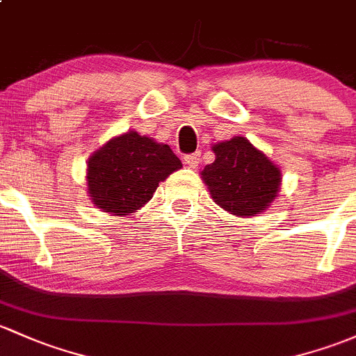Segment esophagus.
Listing matches in <instances>:
<instances>
[{
	"mask_svg": "<svg viewBox=\"0 0 356 356\" xmlns=\"http://www.w3.org/2000/svg\"><path fill=\"white\" fill-rule=\"evenodd\" d=\"M183 163L188 168H197L198 163H200V152H193V154H186L183 158Z\"/></svg>",
	"mask_w": 356,
	"mask_h": 356,
	"instance_id": "1",
	"label": "esophagus"
}]
</instances>
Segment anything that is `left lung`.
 Listing matches in <instances>:
<instances>
[{"instance_id":"obj_1","label":"left lung","mask_w":356,"mask_h":356,"mask_svg":"<svg viewBox=\"0 0 356 356\" xmlns=\"http://www.w3.org/2000/svg\"><path fill=\"white\" fill-rule=\"evenodd\" d=\"M212 151L216 161L200 171L212 200L238 217L265 212L280 192V168L243 136L213 144Z\"/></svg>"}]
</instances>
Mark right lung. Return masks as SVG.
Segmentation results:
<instances>
[{"label": "right lung", "mask_w": 356, "mask_h": 356, "mask_svg": "<svg viewBox=\"0 0 356 356\" xmlns=\"http://www.w3.org/2000/svg\"><path fill=\"white\" fill-rule=\"evenodd\" d=\"M179 168L181 161L168 144L129 131L106 140L88 158V197L102 212L132 216Z\"/></svg>", "instance_id": "right-lung-1"}]
</instances>
